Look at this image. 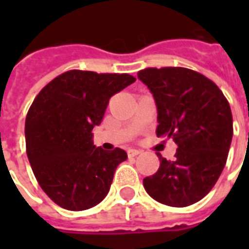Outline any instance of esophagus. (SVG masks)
Wrapping results in <instances>:
<instances>
[{"label": "esophagus", "instance_id": "esophagus-1", "mask_svg": "<svg viewBox=\"0 0 249 249\" xmlns=\"http://www.w3.org/2000/svg\"><path fill=\"white\" fill-rule=\"evenodd\" d=\"M141 151H139V149H128V156L129 157H135L137 156V155H140Z\"/></svg>", "mask_w": 249, "mask_h": 249}]
</instances>
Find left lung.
Masks as SVG:
<instances>
[{"instance_id": "8db88e82", "label": "left lung", "mask_w": 249, "mask_h": 249, "mask_svg": "<svg viewBox=\"0 0 249 249\" xmlns=\"http://www.w3.org/2000/svg\"><path fill=\"white\" fill-rule=\"evenodd\" d=\"M137 77L157 107L156 135L178 144L175 160L157 153V172L142 180L148 195L171 207H188L208 195L224 169L233 135L228 100L212 80L187 68H146Z\"/></svg>"}]
</instances>
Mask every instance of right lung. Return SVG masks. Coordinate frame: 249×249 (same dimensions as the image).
Masks as SVG:
<instances>
[{
    "mask_svg": "<svg viewBox=\"0 0 249 249\" xmlns=\"http://www.w3.org/2000/svg\"><path fill=\"white\" fill-rule=\"evenodd\" d=\"M128 73L68 71L41 89L25 121L26 155L37 183L61 208L84 211L108 195L126 152L93 145L110 97L135 82Z\"/></svg>",
    "mask_w": 249,
    "mask_h": 249,
    "instance_id": "obj_1",
    "label": "right lung"
}]
</instances>
